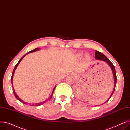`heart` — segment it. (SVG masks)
I'll use <instances>...</instances> for the list:
<instances>
[{
    "instance_id": "b5f03b06",
    "label": "heart",
    "mask_w": 130,
    "mask_h": 130,
    "mask_svg": "<svg viewBox=\"0 0 130 130\" xmlns=\"http://www.w3.org/2000/svg\"><path fill=\"white\" fill-rule=\"evenodd\" d=\"M87 57L88 58H89L90 57H89V56H88V55H87Z\"/></svg>"
}]
</instances>
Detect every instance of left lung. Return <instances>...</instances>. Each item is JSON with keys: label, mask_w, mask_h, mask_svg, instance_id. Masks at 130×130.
Here are the masks:
<instances>
[{"label": "left lung", "mask_w": 130, "mask_h": 130, "mask_svg": "<svg viewBox=\"0 0 130 130\" xmlns=\"http://www.w3.org/2000/svg\"><path fill=\"white\" fill-rule=\"evenodd\" d=\"M95 59H98V60H102V61H105V62L110 66V67L111 68V69L112 70V72H113V76H114V90L113 91V92L111 94V96L110 97V98H109L104 103H105L106 102H107L109 100H110V99L111 98V97L112 96V95L114 92V90H115V85H116V83H117V75H116V73H115V67L113 65V64H112V63L111 62V61L109 60L107 57L105 56L103 54H102V53L98 51H96V52H95ZM103 103V104H104Z\"/></svg>", "instance_id": "left-lung-1"}]
</instances>
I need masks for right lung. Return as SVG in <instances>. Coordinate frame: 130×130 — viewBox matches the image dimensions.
I'll return each instance as SVG.
<instances>
[{
    "label": "right lung",
    "mask_w": 130,
    "mask_h": 130,
    "mask_svg": "<svg viewBox=\"0 0 130 130\" xmlns=\"http://www.w3.org/2000/svg\"><path fill=\"white\" fill-rule=\"evenodd\" d=\"M39 49L38 48H35V49H34V50H32V51H30V52H29L28 53H27V54H26L25 55H24L20 58V59L19 60V61L17 63V64L16 65V66H15V68H14V69H13V72H12V76H11V83H12V88H13V93H14V95H15V97L16 98V99L18 100H19V101H20L22 102V103H24V104H29L30 105H32V106H38V105H42V104H44L45 102L47 101V100H50L52 97V95H53V93H54V90H55V87L54 88V89H53V92H52V95H51V96L49 98V99H48L47 100H46V101H43V102H40V103H36V104H30V103H27V102H24V101H23L22 100H21L20 99L17 95H16V94L15 93V91H14V89H13V85H12V79H13V74H14V73H15V70H16V68H17V67L18 66V65H19V64L20 63V61H22V60L23 59V58L27 54H28V53H32V52H35V51H38Z\"/></svg>",
    "instance_id": "1"
}]
</instances>
